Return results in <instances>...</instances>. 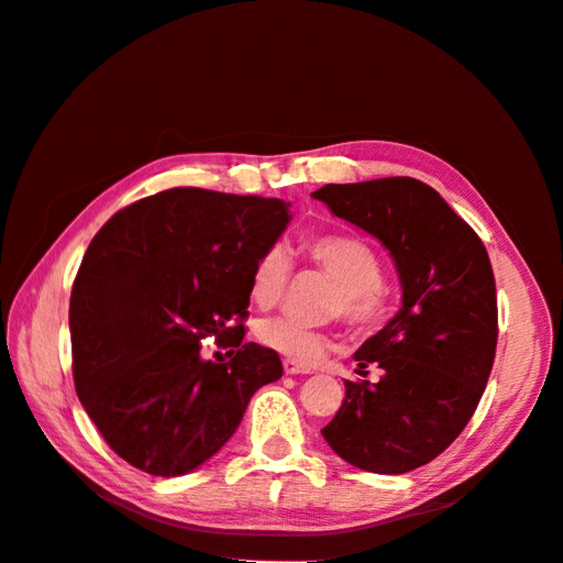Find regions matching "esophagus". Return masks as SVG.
Listing matches in <instances>:
<instances>
[{
  "label": "esophagus",
  "instance_id": "obj_1",
  "mask_svg": "<svg viewBox=\"0 0 563 563\" xmlns=\"http://www.w3.org/2000/svg\"><path fill=\"white\" fill-rule=\"evenodd\" d=\"M284 371H286V376H300V373H312L310 366H305V364L294 362V360H284Z\"/></svg>",
  "mask_w": 563,
  "mask_h": 563
}]
</instances>
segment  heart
Masks as SVG:
<instances>
[{"mask_svg": "<svg viewBox=\"0 0 563 563\" xmlns=\"http://www.w3.org/2000/svg\"><path fill=\"white\" fill-rule=\"evenodd\" d=\"M300 253L312 265L340 284L335 310L356 329H378L387 317V291L383 286V265L378 253L362 236L354 234H317L300 244ZM291 279V258L282 246L265 249L253 263L249 291L258 308L267 310L284 298ZM261 343L286 360L314 364L331 350V338L305 323L275 317L258 327Z\"/></svg>", "mask_w": 563, "mask_h": 563, "instance_id": "heart-1", "label": "heart"}]
</instances>
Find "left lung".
Masks as SVG:
<instances>
[{
	"label": "left lung",
	"instance_id": "8db88e82",
	"mask_svg": "<svg viewBox=\"0 0 563 563\" xmlns=\"http://www.w3.org/2000/svg\"><path fill=\"white\" fill-rule=\"evenodd\" d=\"M314 199L383 242L397 265L401 310L356 350L378 383L345 380L321 430L350 465L404 474L444 453L476 411L498 345L496 279L484 242L416 178L323 185Z\"/></svg>",
	"mask_w": 563,
	"mask_h": 563
}]
</instances>
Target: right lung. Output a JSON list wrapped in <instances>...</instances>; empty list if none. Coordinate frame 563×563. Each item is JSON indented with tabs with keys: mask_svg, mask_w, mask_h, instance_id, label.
<instances>
[{
	"mask_svg": "<svg viewBox=\"0 0 563 563\" xmlns=\"http://www.w3.org/2000/svg\"><path fill=\"white\" fill-rule=\"evenodd\" d=\"M288 203L174 187L117 211L91 240L70 296L81 406L129 465L192 472L220 451L282 360L244 343L249 279L286 230ZM213 334L233 360L213 365Z\"/></svg>",
	"mask_w": 563,
	"mask_h": 563,
	"instance_id": "1",
	"label": "right lung"
}]
</instances>
